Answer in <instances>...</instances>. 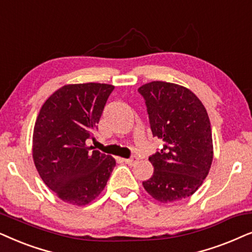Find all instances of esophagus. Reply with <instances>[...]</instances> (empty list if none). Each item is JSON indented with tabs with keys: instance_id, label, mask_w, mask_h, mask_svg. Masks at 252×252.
Wrapping results in <instances>:
<instances>
[{
	"instance_id": "esophagus-1",
	"label": "esophagus",
	"mask_w": 252,
	"mask_h": 252,
	"mask_svg": "<svg viewBox=\"0 0 252 252\" xmlns=\"http://www.w3.org/2000/svg\"><path fill=\"white\" fill-rule=\"evenodd\" d=\"M123 161L126 163H128V165H130V166H133V165H136L138 159H137L136 157H131V158H129V159H123Z\"/></svg>"
}]
</instances>
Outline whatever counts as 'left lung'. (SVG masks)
I'll return each instance as SVG.
<instances>
[{
    "mask_svg": "<svg viewBox=\"0 0 252 252\" xmlns=\"http://www.w3.org/2000/svg\"><path fill=\"white\" fill-rule=\"evenodd\" d=\"M153 137L165 143L149 160L153 175L144 189L160 203L179 202L198 190L213 160L212 130L202 101L187 87L167 82L140 86Z\"/></svg>",
    "mask_w": 252,
    "mask_h": 252,
    "instance_id": "8db88e82",
    "label": "left lung"
}]
</instances>
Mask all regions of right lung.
<instances>
[{"label":"right lung","instance_id":"obj_1","mask_svg":"<svg viewBox=\"0 0 252 252\" xmlns=\"http://www.w3.org/2000/svg\"><path fill=\"white\" fill-rule=\"evenodd\" d=\"M109 84H68L43 103L33 130L32 156L40 177L63 202L84 206L105 189L116 161L86 140L94 138Z\"/></svg>","mask_w":252,"mask_h":252}]
</instances>
